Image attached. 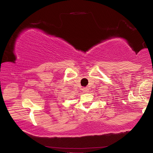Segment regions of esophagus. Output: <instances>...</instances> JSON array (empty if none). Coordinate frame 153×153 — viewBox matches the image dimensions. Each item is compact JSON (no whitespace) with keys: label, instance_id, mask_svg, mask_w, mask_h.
<instances>
[{"label":"esophagus","instance_id":"34e87169","mask_svg":"<svg viewBox=\"0 0 153 153\" xmlns=\"http://www.w3.org/2000/svg\"><path fill=\"white\" fill-rule=\"evenodd\" d=\"M83 91H84V92L87 93L88 91V88H84V89H83Z\"/></svg>","mask_w":153,"mask_h":153}]
</instances>
